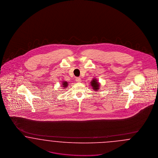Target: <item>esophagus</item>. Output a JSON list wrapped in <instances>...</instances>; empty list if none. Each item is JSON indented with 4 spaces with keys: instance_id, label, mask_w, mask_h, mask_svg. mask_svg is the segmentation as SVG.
I'll use <instances>...</instances> for the list:
<instances>
[{
    "instance_id": "esophagus-1",
    "label": "esophagus",
    "mask_w": 158,
    "mask_h": 158,
    "mask_svg": "<svg viewBox=\"0 0 158 158\" xmlns=\"http://www.w3.org/2000/svg\"><path fill=\"white\" fill-rule=\"evenodd\" d=\"M76 81L79 82L81 81V78H80V77H76Z\"/></svg>"
}]
</instances>
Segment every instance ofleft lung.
Returning <instances> with one entry per match:
<instances>
[{
  "label": "left lung",
  "instance_id": "left-lung-1",
  "mask_svg": "<svg viewBox=\"0 0 158 158\" xmlns=\"http://www.w3.org/2000/svg\"><path fill=\"white\" fill-rule=\"evenodd\" d=\"M91 83V86L93 87V89L94 90L97 91V89H99V84L98 82H97L96 79H93Z\"/></svg>",
  "mask_w": 158,
  "mask_h": 158
}]
</instances>
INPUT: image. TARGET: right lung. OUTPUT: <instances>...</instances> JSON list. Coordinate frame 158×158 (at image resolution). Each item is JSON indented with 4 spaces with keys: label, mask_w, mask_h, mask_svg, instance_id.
<instances>
[{
    "label": "right lung",
    "mask_w": 158,
    "mask_h": 158,
    "mask_svg": "<svg viewBox=\"0 0 158 158\" xmlns=\"http://www.w3.org/2000/svg\"><path fill=\"white\" fill-rule=\"evenodd\" d=\"M62 85H63V87H67V86L68 85L67 82H66V81L63 82V84H62Z\"/></svg>",
    "instance_id": "add662e5"
}]
</instances>
